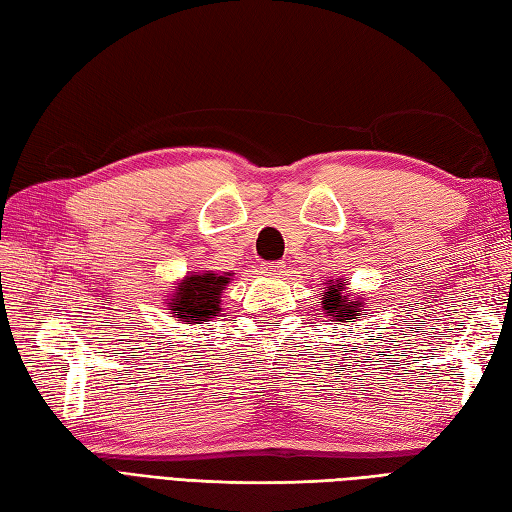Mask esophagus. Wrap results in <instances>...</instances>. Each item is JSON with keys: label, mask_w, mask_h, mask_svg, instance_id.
Segmentation results:
<instances>
[{"label": "esophagus", "mask_w": 512, "mask_h": 512, "mask_svg": "<svg viewBox=\"0 0 512 512\" xmlns=\"http://www.w3.org/2000/svg\"><path fill=\"white\" fill-rule=\"evenodd\" d=\"M262 270L270 277H277L281 273H286V264L284 262H268V264H264Z\"/></svg>", "instance_id": "34e87169"}]
</instances>
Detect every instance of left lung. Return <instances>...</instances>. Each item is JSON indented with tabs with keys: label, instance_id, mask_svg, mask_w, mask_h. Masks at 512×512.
Returning a JSON list of instances; mask_svg holds the SVG:
<instances>
[{
	"label": "left lung",
	"instance_id": "obj_1",
	"mask_svg": "<svg viewBox=\"0 0 512 512\" xmlns=\"http://www.w3.org/2000/svg\"><path fill=\"white\" fill-rule=\"evenodd\" d=\"M345 288H347V281L336 279L328 286V290L321 292V308L325 310L328 317L341 323H347L350 319H361V310H363L361 299H352L350 290Z\"/></svg>",
	"mask_w": 512,
	"mask_h": 512
}]
</instances>
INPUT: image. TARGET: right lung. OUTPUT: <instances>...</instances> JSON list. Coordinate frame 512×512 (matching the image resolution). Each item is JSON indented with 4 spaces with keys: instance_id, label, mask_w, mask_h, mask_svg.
I'll return each instance as SVG.
<instances>
[{
    "instance_id": "right-lung-1",
    "label": "right lung",
    "mask_w": 512,
    "mask_h": 512,
    "mask_svg": "<svg viewBox=\"0 0 512 512\" xmlns=\"http://www.w3.org/2000/svg\"><path fill=\"white\" fill-rule=\"evenodd\" d=\"M231 281L228 275H215L213 270L193 273L184 277L173 292L169 310L178 321L200 323L215 319L220 314V295L224 286Z\"/></svg>"
}]
</instances>
